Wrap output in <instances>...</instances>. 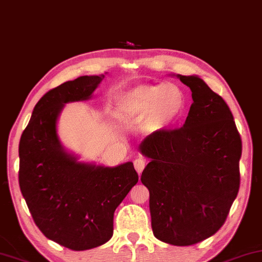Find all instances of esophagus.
I'll use <instances>...</instances> for the list:
<instances>
[{
	"instance_id": "esophagus-1",
	"label": "esophagus",
	"mask_w": 262,
	"mask_h": 262,
	"mask_svg": "<svg viewBox=\"0 0 262 262\" xmlns=\"http://www.w3.org/2000/svg\"><path fill=\"white\" fill-rule=\"evenodd\" d=\"M145 165H146V163L142 158H137L134 160V167H135V170L138 171L139 175H140V173L142 172V170L145 169Z\"/></svg>"
}]
</instances>
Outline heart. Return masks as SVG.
<instances>
[{
  "mask_svg": "<svg viewBox=\"0 0 262 262\" xmlns=\"http://www.w3.org/2000/svg\"><path fill=\"white\" fill-rule=\"evenodd\" d=\"M187 97L179 85L144 83L118 98L117 115L128 123H140L149 132L164 130L176 124L186 113Z\"/></svg>",
  "mask_w": 262,
  "mask_h": 262,
  "instance_id": "b5f03b06",
  "label": "heart"
}]
</instances>
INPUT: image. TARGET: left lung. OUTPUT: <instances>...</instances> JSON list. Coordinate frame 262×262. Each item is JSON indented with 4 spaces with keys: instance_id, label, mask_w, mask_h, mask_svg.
I'll use <instances>...</instances> for the list:
<instances>
[{
    "instance_id": "1",
    "label": "left lung",
    "mask_w": 262,
    "mask_h": 262,
    "mask_svg": "<svg viewBox=\"0 0 262 262\" xmlns=\"http://www.w3.org/2000/svg\"><path fill=\"white\" fill-rule=\"evenodd\" d=\"M191 91L183 127L157 130L139 151L151 162L141 182L149 190L157 238L191 246L214 235L239 189L242 140L228 104L196 75H177Z\"/></svg>"
}]
</instances>
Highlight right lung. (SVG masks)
Segmentation results:
<instances>
[{"mask_svg":"<svg viewBox=\"0 0 262 262\" xmlns=\"http://www.w3.org/2000/svg\"><path fill=\"white\" fill-rule=\"evenodd\" d=\"M103 79L80 76L45 93L19 144V184L33 221L45 237L72 250L113 237L115 210L139 181L132 162L115 167L78 162L58 139L64 104L90 99Z\"/></svg>","mask_w":262,"mask_h":262,"instance_id":"right-lung-1","label":"right lung"}]
</instances>
